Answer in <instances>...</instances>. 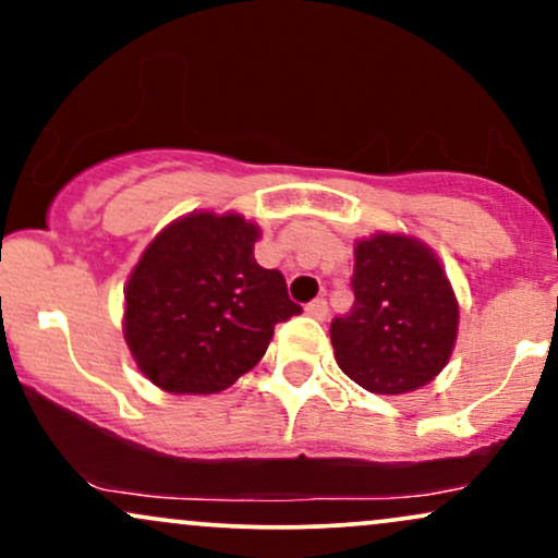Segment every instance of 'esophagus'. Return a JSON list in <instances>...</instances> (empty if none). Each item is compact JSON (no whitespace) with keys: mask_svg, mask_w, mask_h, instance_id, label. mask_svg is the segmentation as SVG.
<instances>
[{"mask_svg":"<svg viewBox=\"0 0 558 558\" xmlns=\"http://www.w3.org/2000/svg\"><path fill=\"white\" fill-rule=\"evenodd\" d=\"M306 315H312L315 319H325L328 317V301H325L323 296L310 301V304H306Z\"/></svg>","mask_w":558,"mask_h":558,"instance_id":"esophagus-1","label":"esophagus"}]
</instances>
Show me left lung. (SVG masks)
<instances>
[{
    "label": "left lung",
    "mask_w": 558,
    "mask_h": 558,
    "mask_svg": "<svg viewBox=\"0 0 558 558\" xmlns=\"http://www.w3.org/2000/svg\"><path fill=\"white\" fill-rule=\"evenodd\" d=\"M349 315L330 323L338 367L369 393H409L451 356L459 306L430 248L377 233L356 243Z\"/></svg>",
    "instance_id": "1"
}]
</instances>
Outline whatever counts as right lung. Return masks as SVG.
<instances>
[{"mask_svg":"<svg viewBox=\"0 0 558 558\" xmlns=\"http://www.w3.org/2000/svg\"><path fill=\"white\" fill-rule=\"evenodd\" d=\"M259 230L239 215L165 228L128 280L125 341L170 393H217L265 356L275 325L301 315L286 278L257 265Z\"/></svg>","mask_w":558,"mask_h":558,"instance_id":"add662e5","label":"right lung"}]
</instances>
